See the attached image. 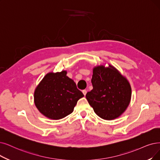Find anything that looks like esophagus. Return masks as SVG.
Instances as JSON below:
<instances>
[{"label":"esophagus","mask_w":160,"mask_h":160,"mask_svg":"<svg viewBox=\"0 0 160 160\" xmlns=\"http://www.w3.org/2000/svg\"><path fill=\"white\" fill-rule=\"evenodd\" d=\"M82 93H83V94L85 96L86 95V94H87V90H82Z\"/></svg>","instance_id":"esophagus-1"}]
</instances>
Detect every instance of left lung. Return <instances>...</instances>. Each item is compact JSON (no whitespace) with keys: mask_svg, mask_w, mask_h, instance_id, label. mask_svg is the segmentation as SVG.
Wrapping results in <instances>:
<instances>
[{"mask_svg":"<svg viewBox=\"0 0 160 160\" xmlns=\"http://www.w3.org/2000/svg\"><path fill=\"white\" fill-rule=\"evenodd\" d=\"M91 82L93 88L86 94L89 104L102 119L119 118L128 107L131 98L129 82L112 65L93 68Z\"/></svg>","mask_w":160,"mask_h":160,"instance_id":"1","label":"left lung"}]
</instances>
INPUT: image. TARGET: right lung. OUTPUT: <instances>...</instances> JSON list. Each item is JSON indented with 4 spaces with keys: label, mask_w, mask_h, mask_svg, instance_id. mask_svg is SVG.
<instances>
[{
    "label": "right lung",
    "mask_w": 160,
    "mask_h": 160,
    "mask_svg": "<svg viewBox=\"0 0 160 160\" xmlns=\"http://www.w3.org/2000/svg\"><path fill=\"white\" fill-rule=\"evenodd\" d=\"M66 74V71L47 73L35 90V104L49 119L57 120L66 117L73 112L78 101L84 97Z\"/></svg>",
    "instance_id": "add662e5"
}]
</instances>
